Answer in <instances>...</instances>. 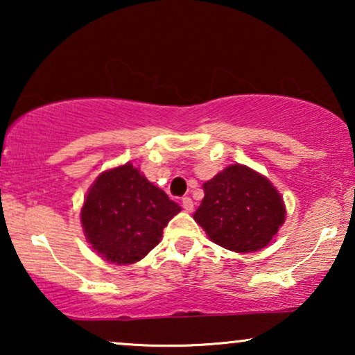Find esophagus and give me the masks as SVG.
<instances>
[{"label": "esophagus", "mask_w": 355, "mask_h": 355, "mask_svg": "<svg viewBox=\"0 0 355 355\" xmlns=\"http://www.w3.org/2000/svg\"><path fill=\"white\" fill-rule=\"evenodd\" d=\"M182 208L186 211H192L193 210V202H192L191 197H184L182 198Z\"/></svg>", "instance_id": "1"}]
</instances>
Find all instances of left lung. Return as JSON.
Here are the masks:
<instances>
[{
  "instance_id": "1",
  "label": "left lung",
  "mask_w": 355,
  "mask_h": 355,
  "mask_svg": "<svg viewBox=\"0 0 355 355\" xmlns=\"http://www.w3.org/2000/svg\"><path fill=\"white\" fill-rule=\"evenodd\" d=\"M205 197L193 213L215 244L255 252L270 244L284 223L283 198L268 179L242 164H231L203 184Z\"/></svg>"
}]
</instances>
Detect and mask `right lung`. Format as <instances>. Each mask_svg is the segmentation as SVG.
I'll list each match as a JSON object with an SVG mask.
<instances>
[{"label": "right lung", "instance_id": "add662e5", "mask_svg": "<svg viewBox=\"0 0 355 355\" xmlns=\"http://www.w3.org/2000/svg\"><path fill=\"white\" fill-rule=\"evenodd\" d=\"M181 211L176 202L128 163L100 174L80 211L87 241L105 260L118 265L144 259Z\"/></svg>", "mask_w": 355, "mask_h": 355}]
</instances>
